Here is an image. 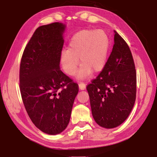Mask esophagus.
I'll return each instance as SVG.
<instances>
[{
  "instance_id": "esophagus-1",
  "label": "esophagus",
  "mask_w": 157,
  "mask_h": 157,
  "mask_svg": "<svg viewBox=\"0 0 157 157\" xmlns=\"http://www.w3.org/2000/svg\"><path fill=\"white\" fill-rule=\"evenodd\" d=\"M85 88H86V85L85 83L81 82V83L79 84V90H85Z\"/></svg>"
}]
</instances>
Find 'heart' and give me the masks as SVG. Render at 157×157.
<instances>
[{"label":"heart","instance_id":"b5f03b06","mask_svg":"<svg viewBox=\"0 0 157 157\" xmlns=\"http://www.w3.org/2000/svg\"><path fill=\"white\" fill-rule=\"evenodd\" d=\"M110 39L104 30L84 29L73 35L67 50L62 51L60 63L67 75L75 74L79 63L82 65L78 78L84 79L92 74L101 72L106 63Z\"/></svg>","mask_w":157,"mask_h":157}]
</instances>
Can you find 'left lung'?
I'll use <instances>...</instances> for the list:
<instances>
[{"instance_id":"1","label":"left lung","mask_w":157,"mask_h":157,"mask_svg":"<svg viewBox=\"0 0 157 157\" xmlns=\"http://www.w3.org/2000/svg\"><path fill=\"white\" fill-rule=\"evenodd\" d=\"M114 44L106 65L86 86L93 118L105 128L118 127L135 104L137 77L134 60L125 40L114 31Z\"/></svg>"}]
</instances>
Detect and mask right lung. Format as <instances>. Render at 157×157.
I'll use <instances>...</instances> for the list:
<instances>
[{"label":"right lung","instance_id":"1","mask_svg":"<svg viewBox=\"0 0 157 157\" xmlns=\"http://www.w3.org/2000/svg\"><path fill=\"white\" fill-rule=\"evenodd\" d=\"M65 28L60 22L37 28L20 63V92L28 116L37 128L52 135L67 128L79 90L60 70Z\"/></svg>","mask_w":157,"mask_h":157}]
</instances>
